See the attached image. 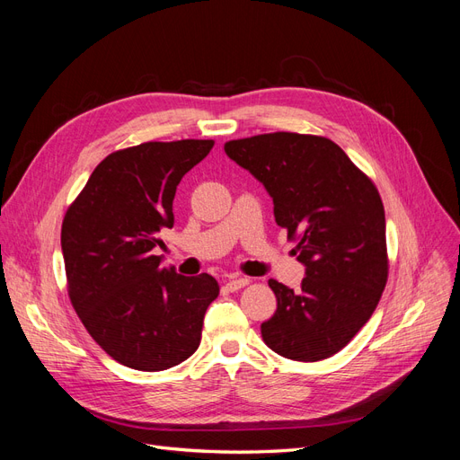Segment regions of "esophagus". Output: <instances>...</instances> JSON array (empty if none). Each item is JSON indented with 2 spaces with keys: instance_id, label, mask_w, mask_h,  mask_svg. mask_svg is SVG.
Wrapping results in <instances>:
<instances>
[{
  "instance_id": "esophagus-1",
  "label": "esophagus",
  "mask_w": 460,
  "mask_h": 460,
  "mask_svg": "<svg viewBox=\"0 0 460 460\" xmlns=\"http://www.w3.org/2000/svg\"><path fill=\"white\" fill-rule=\"evenodd\" d=\"M247 284H249V280H247V278H243V276H228V278H226V288H228L230 291L240 289V288H243V286H247Z\"/></svg>"
}]
</instances>
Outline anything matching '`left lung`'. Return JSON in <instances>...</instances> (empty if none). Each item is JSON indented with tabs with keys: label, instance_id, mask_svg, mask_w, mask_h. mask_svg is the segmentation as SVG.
I'll return each instance as SVG.
<instances>
[{
	"label": "left lung",
	"instance_id": "1",
	"mask_svg": "<svg viewBox=\"0 0 460 460\" xmlns=\"http://www.w3.org/2000/svg\"><path fill=\"white\" fill-rule=\"evenodd\" d=\"M225 151L269 191L276 225L299 238L301 291L269 280L278 305L261 324L262 341L303 363L336 355L367 324L387 282L378 190L328 137L259 134Z\"/></svg>",
	"mask_w": 460,
	"mask_h": 460
}]
</instances>
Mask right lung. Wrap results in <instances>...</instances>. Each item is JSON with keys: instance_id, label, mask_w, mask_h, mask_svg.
I'll use <instances>...</instances> for the list:
<instances>
[{"instance_id": "right-lung-1", "label": "right lung", "mask_w": 460, "mask_h": 460, "mask_svg": "<svg viewBox=\"0 0 460 460\" xmlns=\"http://www.w3.org/2000/svg\"><path fill=\"white\" fill-rule=\"evenodd\" d=\"M213 140L147 142L111 153L68 207L61 228L68 297L90 336L117 363L159 372L196 353L218 296L211 274L182 276L153 249L172 228L182 176Z\"/></svg>"}]
</instances>
